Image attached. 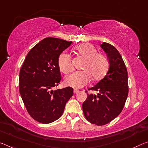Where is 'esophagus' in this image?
Wrapping results in <instances>:
<instances>
[{
    "instance_id": "1",
    "label": "esophagus",
    "mask_w": 148,
    "mask_h": 148,
    "mask_svg": "<svg viewBox=\"0 0 148 148\" xmlns=\"http://www.w3.org/2000/svg\"><path fill=\"white\" fill-rule=\"evenodd\" d=\"M79 92V90H76V89H75L74 90V94H76V93H78Z\"/></svg>"
}]
</instances>
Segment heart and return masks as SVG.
Instances as JSON below:
<instances>
[{"label":"heart","instance_id":"b5f03b06","mask_svg":"<svg viewBox=\"0 0 148 148\" xmlns=\"http://www.w3.org/2000/svg\"><path fill=\"white\" fill-rule=\"evenodd\" d=\"M77 53L85 60L82 71L75 72L68 76L65 82L68 86L78 89L86 86L90 80V76L93 80H97L104 76L109 68V60L103 54L98 53L95 47L89 43H83L76 47ZM60 70L64 74L72 71L71 58L67 53H62L58 57Z\"/></svg>","mask_w":148,"mask_h":148}]
</instances>
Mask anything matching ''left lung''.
<instances>
[{
	"label": "left lung",
	"mask_w": 148,
	"mask_h": 148,
	"mask_svg": "<svg viewBox=\"0 0 148 148\" xmlns=\"http://www.w3.org/2000/svg\"><path fill=\"white\" fill-rule=\"evenodd\" d=\"M101 47L107 53L109 70L103 78L89 89L97 94H88L82 105L86 119L98 126L110 123L121 113L128 93V72L121 54L109 43L104 42Z\"/></svg>",
	"instance_id": "left-lung-1"
}]
</instances>
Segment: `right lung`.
Returning <instances> with one entry per match:
<instances>
[{"instance_id":"right-lung-1","label":"right lung","mask_w":148,"mask_h":148,"mask_svg":"<svg viewBox=\"0 0 148 148\" xmlns=\"http://www.w3.org/2000/svg\"><path fill=\"white\" fill-rule=\"evenodd\" d=\"M72 43L45 38L29 51L21 68L20 93L28 113L39 123L48 124L59 119L73 95L71 87L53 90L61 79L58 57Z\"/></svg>"}]
</instances>
